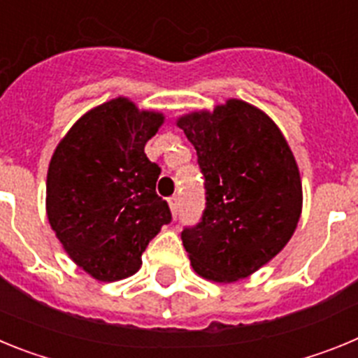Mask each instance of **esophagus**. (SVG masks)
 Instances as JSON below:
<instances>
[{"instance_id": "1", "label": "esophagus", "mask_w": 358, "mask_h": 358, "mask_svg": "<svg viewBox=\"0 0 358 358\" xmlns=\"http://www.w3.org/2000/svg\"><path fill=\"white\" fill-rule=\"evenodd\" d=\"M169 204H170V210H172V213L177 215V211H179V195H173V197H170Z\"/></svg>"}]
</instances>
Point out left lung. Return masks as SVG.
<instances>
[{"mask_svg":"<svg viewBox=\"0 0 358 358\" xmlns=\"http://www.w3.org/2000/svg\"><path fill=\"white\" fill-rule=\"evenodd\" d=\"M197 150L206 210L181 233L199 276L233 283L285 248L303 208L296 157L276 123L251 103L229 98L213 110L177 118Z\"/></svg>","mask_w":358,"mask_h":358,"instance_id":"1","label":"left lung"}]
</instances>
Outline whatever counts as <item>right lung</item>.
<instances>
[{"instance_id":"obj_1","label":"right lung","mask_w":358,"mask_h":358,"mask_svg":"<svg viewBox=\"0 0 358 358\" xmlns=\"http://www.w3.org/2000/svg\"><path fill=\"white\" fill-rule=\"evenodd\" d=\"M164 116L113 98L73 123L46 177V215L62 248L98 281L136 274L148 242L172 220L156 194L161 169L145 145Z\"/></svg>"}]
</instances>
